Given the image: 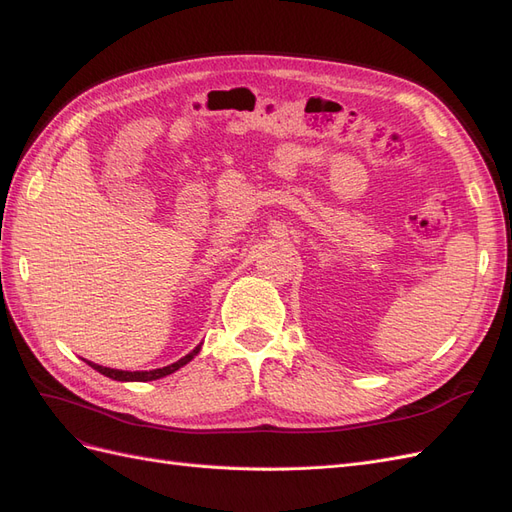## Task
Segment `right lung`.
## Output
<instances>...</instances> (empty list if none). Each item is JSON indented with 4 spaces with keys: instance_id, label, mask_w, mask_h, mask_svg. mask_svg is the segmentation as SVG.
Here are the masks:
<instances>
[{
    "instance_id": "obj_1",
    "label": "right lung",
    "mask_w": 512,
    "mask_h": 512,
    "mask_svg": "<svg viewBox=\"0 0 512 512\" xmlns=\"http://www.w3.org/2000/svg\"><path fill=\"white\" fill-rule=\"evenodd\" d=\"M200 346L203 344H198L190 354H185L183 359H179L177 363H173V365H166V367H160V369H149V371H123V369H111V367H102V365H98V363H91V361H87V365L89 367H94L96 371H100L102 376H106V378H111V380H119V382H149V380H160V378H164V376H168V374H173V371H177L179 367H183V365H188L194 356L200 352Z\"/></svg>"
}]
</instances>
